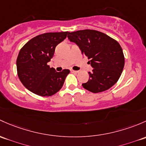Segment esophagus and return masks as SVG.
<instances>
[{
  "label": "esophagus",
  "instance_id": "1",
  "mask_svg": "<svg viewBox=\"0 0 146 146\" xmlns=\"http://www.w3.org/2000/svg\"><path fill=\"white\" fill-rule=\"evenodd\" d=\"M70 71H71L72 73H78V70H70Z\"/></svg>",
  "mask_w": 146,
  "mask_h": 146
}]
</instances>
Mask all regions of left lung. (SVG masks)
Masks as SVG:
<instances>
[{
  "mask_svg": "<svg viewBox=\"0 0 146 146\" xmlns=\"http://www.w3.org/2000/svg\"><path fill=\"white\" fill-rule=\"evenodd\" d=\"M68 38L79 47L93 68L92 71L88 72L89 80L82 85L84 88L99 93L108 90L117 82L125 66V56L115 40L90 29L68 32Z\"/></svg>",
  "mask_w": 146,
  "mask_h": 146,
  "instance_id": "1",
  "label": "left lung"
}]
</instances>
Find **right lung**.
I'll return each instance as SVG.
<instances>
[{"label": "right lung", "mask_w": 146, "mask_h": 146, "mask_svg": "<svg viewBox=\"0 0 146 146\" xmlns=\"http://www.w3.org/2000/svg\"><path fill=\"white\" fill-rule=\"evenodd\" d=\"M68 31L46 33L31 39L21 49L17 59L18 77L31 92L50 96L59 92L70 73L68 69L56 71L47 63L56 46L66 38Z\"/></svg>", "instance_id": "right-lung-1"}]
</instances>
